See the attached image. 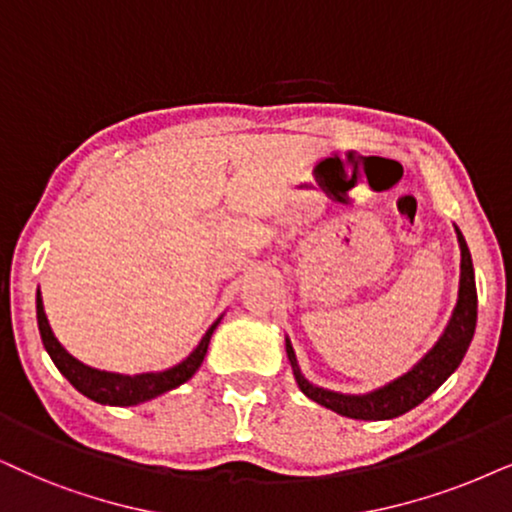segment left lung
<instances>
[{
    "mask_svg": "<svg viewBox=\"0 0 512 512\" xmlns=\"http://www.w3.org/2000/svg\"><path fill=\"white\" fill-rule=\"evenodd\" d=\"M458 234V245H461V288H458V302L446 323L442 338L437 345L401 378L392 380L385 387L368 394H342L316 387L304 378L300 366H297L293 345L286 340V352L293 366V375L300 385V390L307 394L316 404L326 406L340 416L357 418V420H390L401 413L416 409L420 401H425L439 385L449 378L451 373L461 366V361L468 352L472 335H475L477 323V288H475V269H472V257L461 231Z\"/></svg>",
    "mask_w": 512,
    "mask_h": 512,
    "instance_id": "left-lung-1",
    "label": "left lung"
}]
</instances>
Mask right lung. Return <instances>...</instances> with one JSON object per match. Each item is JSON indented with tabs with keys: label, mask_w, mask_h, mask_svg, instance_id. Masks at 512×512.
<instances>
[{
	"label": "right lung",
	"mask_w": 512,
	"mask_h": 512,
	"mask_svg": "<svg viewBox=\"0 0 512 512\" xmlns=\"http://www.w3.org/2000/svg\"><path fill=\"white\" fill-rule=\"evenodd\" d=\"M217 323L219 319L208 328V333L203 335V340L198 342V347L193 349L189 357L181 361V364L167 368V371L139 373V375L108 373V371H99V368L82 364V361H77L73 354H68L66 349H63L61 342L56 340L54 331H51L47 314H44L42 295L40 290H37V326H40L44 349L49 352L51 361H54L58 371L66 375L68 383L73 385L77 392H82L84 397L108 406H134V404H141V401L158 397V394L170 392L174 387L184 385L186 380L193 378V373L198 371L200 364H203Z\"/></svg>",
	"instance_id": "add662e5"
}]
</instances>
